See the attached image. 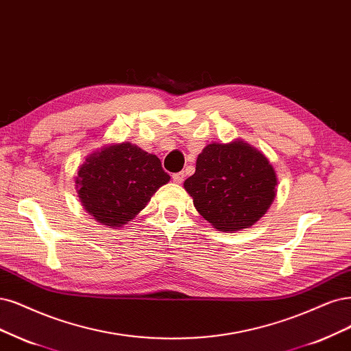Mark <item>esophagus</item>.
<instances>
[{"label":"esophagus","instance_id":"obj_1","mask_svg":"<svg viewBox=\"0 0 351 351\" xmlns=\"http://www.w3.org/2000/svg\"><path fill=\"white\" fill-rule=\"evenodd\" d=\"M173 180H174V183H177V184L183 183V180H184V173H183V171H180V173L173 174Z\"/></svg>","mask_w":351,"mask_h":351}]
</instances>
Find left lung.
Returning a JSON list of instances; mask_svg holds the SVG:
<instances>
[{
  "label": "left lung",
  "instance_id": "1",
  "mask_svg": "<svg viewBox=\"0 0 351 351\" xmlns=\"http://www.w3.org/2000/svg\"><path fill=\"white\" fill-rule=\"evenodd\" d=\"M276 186L269 160L244 141L209 143L184 181L197 212L223 232L256 223L274 200Z\"/></svg>",
  "mask_w": 351,
  "mask_h": 351
}]
</instances>
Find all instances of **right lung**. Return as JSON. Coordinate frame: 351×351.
Masks as SVG:
<instances>
[{"mask_svg":"<svg viewBox=\"0 0 351 351\" xmlns=\"http://www.w3.org/2000/svg\"><path fill=\"white\" fill-rule=\"evenodd\" d=\"M170 181L156 155L129 142L107 145L87 156L75 178L84 209L107 226L126 225Z\"/></svg>","mask_w":351,"mask_h":351,"instance_id":"right-lung-1","label":"right lung"}]
</instances>
